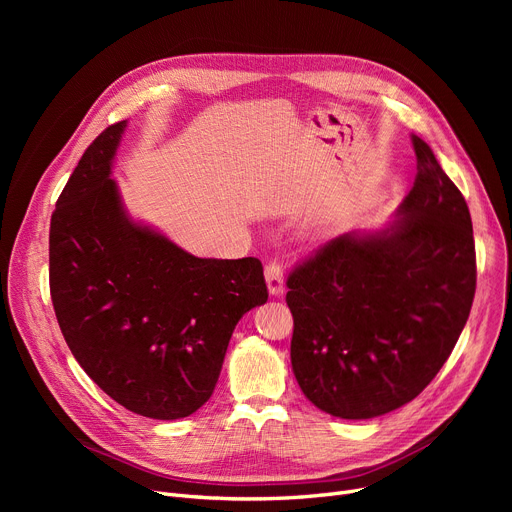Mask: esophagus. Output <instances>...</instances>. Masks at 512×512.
I'll list each match as a JSON object with an SVG mask.
<instances>
[{"instance_id": "esophagus-1", "label": "esophagus", "mask_w": 512, "mask_h": 512, "mask_svg": "<svg viewBox=\"0 0 512 512\" xmlns=\"http://www.w3.org/2000/svg\"><path fill=\"white\" fill-rule=\"evenodd\" d=\"M265 282H267V290H270L272 297H278L284 290V272L282 265L278 261H270L265 265Z\"/></svg>"}]
</instances>
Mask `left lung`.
<instances>
[{
  "label": "left lung",
  "mask_w": 512,
  "mask_h": 512,
  "mask_svg": "<svg viewBox=\"0 0 512 512\" xmlns=\"http://www.w3.org/2000/svg\"><path fill=\"white\" fill-rule=\"evenodd\" d=\"M411 141L417 176L394 218L336 236L286 282L294 378L340 419L380 417L421 394L473 305L469 207L432 147Z\"/></svg>",
  "instance_id": "8db88e82"
}]
</instances>
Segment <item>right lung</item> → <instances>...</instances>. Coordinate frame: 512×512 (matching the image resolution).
I'll return each mask as SVG.
<instances>
[{"mask_svg":"<svg viewBox=\"0 0 512 512\" xmlns=\"http://www.w3.org/2000/svg\"><path fill=\"white\" fill-rule=\"evenodd\" d=\"M126 120L80 157L49 228V288L78 365L128 411L172 421L218 384L238 319L267 301L255 257L203 259L132 220L112 178Z\"/></svg>","mask_w":512,"mask_h":512,"instance_id":"obj_1","label":"right lung"}]
</instances>
